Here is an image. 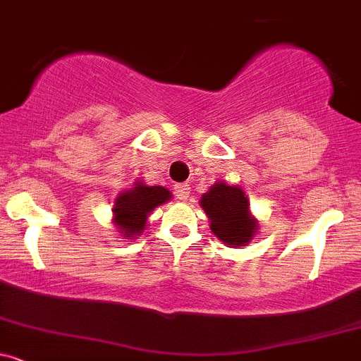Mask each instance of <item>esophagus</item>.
<instances>
[{"label": "esophagus", "instance_id": "1", "mask_svg": "<svg viewBox=\"0 0 361 361\" xmlns=\"http://www.w3.org/2000/svg\"><path fill=\"white\" fill-rule=\"evenodd\" d=\"M176 196H177V199H180V201H185V199L189 197V194H190V188H189V184H176Z\"/></svg>", "mask_w": 361, "mask_h": 361}]
</instances>
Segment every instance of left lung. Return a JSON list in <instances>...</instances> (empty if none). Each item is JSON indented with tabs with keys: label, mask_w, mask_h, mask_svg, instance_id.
Returning <instances> with one entry per match:
<instances>
[{
	"label": "left lung",
	"mask_w": 361,
	"mask_h": 361,
	"mask_svg": "<svg viewBox=\"0 0 361 361\" xmlns=\"http://www.w3.org/2000/svg\"><path fill=\"white\" fill-rule=\"evenodd\" d=\"M211 231L230 247H245L255 236L258 221L250 213V202L236 185L216 182L201 197Z\"/></svg>",
	"instance_id": "obj_1"
}]
</instances>
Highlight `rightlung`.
Here are the masks:
<instances>
[{"label":"right lung","instance_id":"right-lung-1","mask_svg":"<svg viewBox=\"0 0 361 361\" xmlns=\"http://www.w3.org/2000/svg\"><path fill=\"white\" fill-rule=\"evenodd\" d=\"M171 196V190L162 185H147L140 180L135 182L133 188L123 190L114 201V226L123 236L133 240L145 230L148 214L157 206L167 202Z\"/></svg>","mask_w":361,"mask_h":361}]
</instances>
